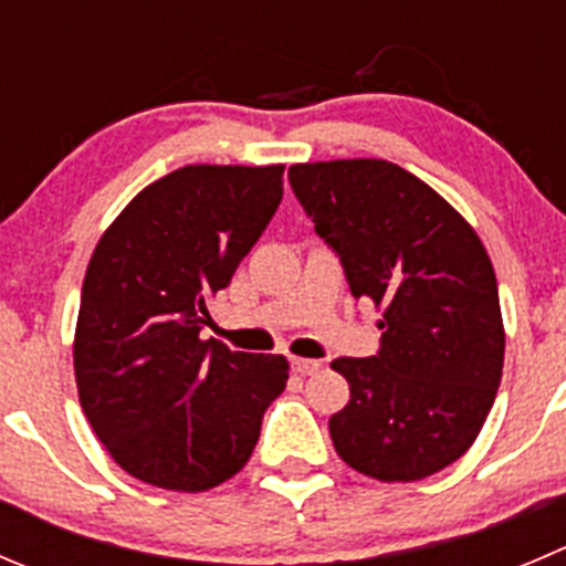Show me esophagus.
<instances>
[{
	"mask_svg": "<svg viewBox=\"0 0 566 566\" xmlns=\"http://www.w3.org/2000/svg\"><path fill=\"white\" fill-rule=\"evenodd\" d=\"M290 365H293V370L298 373V376H312V373L321 370V361H317V359H301V356H293V359H290Z\"/></svg>",
	"mask_w": 566,
	"mask_h": 566,
	"instance_id": "obj_1",
	"label": "esophagus"
}]
</instances>
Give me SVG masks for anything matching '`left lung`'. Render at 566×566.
<instances>
[{"label":"left lung","mask_w":566,"mask_h":566,"mask_svg":"<svg viewBox=\"0 0 566 566\" xmlns=\"http://www.w3.org/2000/svg\"><path fill=\"white\" fill-rule=\"evenodd\" d=\"M287 179L350 295L384 310L376 354L332 361L350 387L328 420L339 459L378 481L440 473L473 446L501 387V298L479 234L395 163H306Z\"/></svg>","instance_id":"left-lung-1"}]
</instances>
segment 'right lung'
<instances>
[{"instance_id": "add662e5", "label": "right lung", "mask_w": 566, "mask_h": 566, "mask_svg": "<svg viewBox=\"0 0 566 566\" xmlns=\"http://www.w3.org/2000/svg\"><path fill=\"white\" fill-rule=\"evenodd\" d=\"M284 166H185L135 196L87 265L74 339L80 403L129 475L174 492L232 479L287 384V359L201 339L282 201Z\"/></svg>"}]
</instances>
